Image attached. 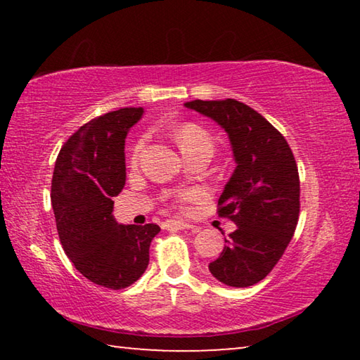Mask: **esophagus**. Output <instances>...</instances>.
<instances>
[{"label": "esophagus", "instance_id": "esophagus-1", "mask_svg": "<svg viewBox=\"0 0 360 360\" xmlns=\"http://www.w3.org/2000/svg\"><path fill=\"white\" fill-rule=\"evenodd\" d=\"M163 227L167 230H191V229H195V225L184 221H167L163 224Z\"/></svg>", "mask_w": 360, "mask_h": 360}]
</instances>
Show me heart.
<instances>
[{
    "instance_id": "heart-1",
    "label": "heart",
    "mask_w": 360,
    "mask_h": 360,
    "mask_svg": "<svg viewBox=\"0 0 360 360\" xmlns=\"http://www.w3.org/2000/svg\"><path fill=\"white\" fill-rule=\"evenodd\" d=\"M172 135L174 138V141L178 143L179 149L182 152V155H193V154H210L212 155L214 152V141L208 131H206L203 127H200L197 124H179L176 125L172 130ZM143 149V141H138V144L133 149V158H136L139 155V152ZM187 197L184 195L182 200H186Z\"/></svg>"
}]
</instances>
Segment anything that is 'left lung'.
Listing matches in <instances>:
<instances>
[{"label": "left lung", "mask_w": 360, "mask_h": 360, "mask_svg": "<svg viewBox=\"0 0 360 360\" xmlns=\"http://www.w3.org/2000/svg\"><path fill=\"white\" fill-rule=\"evenodd\" d=\"M184 106L225 130L236 165L217 203L236 230L210 271L231 288H249L273 270L294 236L300 211L294 154L281 133L245 103L193 100Z\"/></svg>", "instance_id": "1"}]
</instances>
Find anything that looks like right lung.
I'll return each instance as SVG.
<instances>
[{"label": "right lung", "mask_w": 360, "mask_h": 360, "mask_svg": "<svg viewBox=\"0 0 360 360\" xmlns=\"http://www.w3.org/2000/svg\"><path fill=\"white\" fill-rule=\"evenodd\" d=\"M143 108H122L81 127L63 144L52 176L60 241L76 270L108 289L138 281L149 264L155 224L122 225L112 216L125 186V138Z\"/></svg>", "instance_id": "1"}]
</instances>
